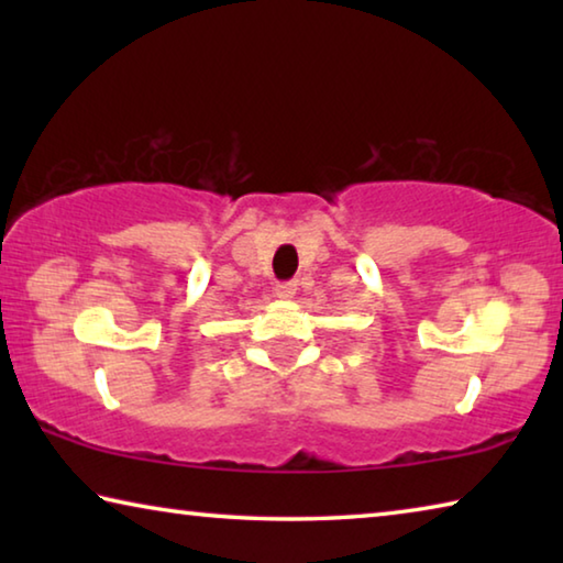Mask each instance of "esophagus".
<instances>
[{"label": "esophagus", "mask_w": 563, "mask_h": 563, "mask_svg": "<svg viewBox=\"0 0 563 563\" xmlns=\"http://www.w3.org/2000/svg\"><path fill=\"white\" fill-rule=\"evenodd\" d=\"M295 292H298V283H278V285H275V295H278L280 300H292Z\"/></svg>", "instance_id": "esophagus-1"}]
</instances>
